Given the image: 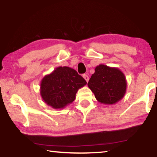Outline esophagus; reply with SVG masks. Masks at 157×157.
Instances as JSON below:
<instances>
[{
	"label": "esophagus",
	"instance_id": "1",
	"mask_svg": "<svg viewBox=\"0 0 157 157\" xmlns=\"http://www.w3.org/2000/svg\"><path fill=\"white\" fill-rule=\"evenodd\" d=\"M83 78H84L85 79V80L87 82H88V80H89V77H88L86 74H84V75H83Z\"/></svg>",
	"mask_w": 157,
	"mask_h": 157
}]
</instances>
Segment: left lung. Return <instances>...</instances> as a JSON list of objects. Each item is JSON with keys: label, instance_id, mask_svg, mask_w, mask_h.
Masks as SVG:
<instances>
[{"label": "left lung", "instance_id": "obj_1", "mask_svg": "<svg viewBox=\"0 0 157 157\" xmlns=\"http://www.w3.org/2000/svg\"><path fill=\"white\" fill-rule=\"evenodd\" d=\"M88 86L99 102L112 105L124 96L127 80L124 73L118 68L99 64L95 68Z\"/></svg>", "mask_w": 157, "mask_h": 157}]
</instances>
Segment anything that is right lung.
Returning a JSON list of instances; mask_svg holds the SVG:
<instances>
[{"instance_id": "right-lung-1", "label": "right lung", "mask_w": 157, "mask_h": 157, "mask_svg": "<svg viewBox=\"0 0 157 157\" xmlns=\"http://www.w3.org/2000/svg\"><path fill=\"white\" fill-rule=\"evenodd\" d=\"M86 81L73 69L58 67L42 79L40 94L44 102L54 109H63L75 99L78 89Z\"/></svg>"}]
</instances>
